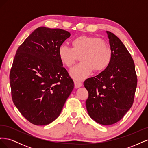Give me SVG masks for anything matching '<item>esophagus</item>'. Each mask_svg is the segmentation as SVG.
Masks as SVG:
<instances>
[{"instance_id": "1", "label": "esophagus", "mask_w": 148, "mask_h": 148, "mask_svg": "<svg viewBox=\"0 0 148 148\" xmlns=\"http://www.w3.org/2000/svg\"><path fill=\"white\" fill-rule=\"evenodd\" d=\"M82 86V83L81 82L78 81V80H75V88H78Z\"/></svg>"}]
</instances>
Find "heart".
<instances>
[{
    "mask_svg": "<svg viewBox=\"0 0 148 148\" xmlns=\"http://www.w3.org/2000/svg\"><path fill=\"white\" fill-rule=\"evenodd\" d=\"M72 48L61 45L58 49V55L62 64L71 69L79 56L82 62L71 71V75L77 79H83L92 70H104L110 64L112 51L105 40L91 36H79L71 42Z\"/></svg>",
    "mask_w": 148,
    "mask_h": 148,
    "instance_id": "1",
    "label": "heart"
}]
</instances>
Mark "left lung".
Listing matches in <instances>:
<instances>
[{
  "label": "left lung",
  "instance_id": "8db88e82",
  "mask_svg": "<svg viewBox=\"0 0 148 148\" xmlns=\"http://www.w3.org/2000/svg\"><path fill=\"white\" fill-rule=\"evenodd\" d=\"M112 51L109 65L96 77L88 78L84 86L88 91V113L103 125L115 123L131 108L137 86V76L132 57L116 36L106 31Z\"/></svg>",
  "mask_w": 148,
  "mask_h": 148
}]
</instances>
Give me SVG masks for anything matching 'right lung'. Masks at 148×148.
Listing matches in <instances>:
<instances>
[{
	"label": "right lung",
	"mask_w": 148,
	"mask_h": 148,
	"mask_svg": "<svg viewBox=\"0 0 148 148\" xmlns=\"http://www.w3.org/2000/svg\"><path fill=\"white\" fill-rule=\"evenodd\" d=\"M70 36L62 29L39 27L18 48L10 73L12 101L23 117L46 125L61 113L74 88L58 49Z\"/></svg>",
	"instance_id": "1"
}]
</instances>
